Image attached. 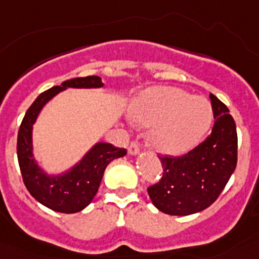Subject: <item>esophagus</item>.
I'll return each instance as SVG.
<instances>
[{
	"label": "esophagus",
	"mask_w": 259,
	"mask_h": 259,
	"mask_svg": "<svg viewBox=\"0 0 259 259\" xmlns=\"http://www.w3.org/2000/svg\"><path fill=\"white\" fill-rule=\"evenodd\" d=\"M139 150H140V145H139V143H137V141H131L130 146H128V153H130L131 155H135L139 153Z\"/></svg>",
	"instance_id": "obj_1"
}]
</instances>
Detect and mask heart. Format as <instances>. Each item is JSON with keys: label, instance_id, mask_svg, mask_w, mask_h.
<instances>
[{"label": "heart", "instance_id": "b5f03b06", "mask_svg": "<svg viewBox=\"0 0 259 259\" xmlns=\"http://www.w3.org/2000/svg\"><path fill=\"white\" fill-rule=\"evenodd\" d=\"M132 116L149 125V143L164 154H182L192 149L212 122L209 100L174 87L146 89L135 101Z\"/></svg>", "mask_w": 259, "mask_h": 259}]
</instances>
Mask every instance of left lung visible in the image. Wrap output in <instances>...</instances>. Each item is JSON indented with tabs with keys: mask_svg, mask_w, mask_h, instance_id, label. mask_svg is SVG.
Listing matches in <instances>:
<instances>
[{
	"mask_svg": "<svg viewBox=\"0 0 259 259\" xmlns=\"http://www.w3.org/2000/svg\"><path fill=\"white\" fill-rule=\"evenodd\" d=\"M214 127L191 152L159 155L162 178L148 187L154 206L168 215H189L209 207L224 189L237 164V132L230 110L210 95Z\"/></svg>",
	"mask_w": 259,
	"mask_h": 259,
	"instance_id": "left-lung-1",
	"label": "left lung"
}]
</instances>
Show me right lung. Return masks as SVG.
I'll return each instance as SVG.
<instances>
[{"instance_id": "obj_1", "label": "right lung", "mask_w": 259, "mask_h": 259, "mask_svg": "<svg viewBox=\"0 0 259 259\" xmlns=\"http://www.w3.org/2000/svg\"><path fill=\"white\" fill-rule=\"evenodd\" d=\"M104 85L100 76L75 77L62 85L53 87L41 93L27 110L18 132L17 153L23 183L31 196L54 211L72 214L88 206L96 196L105 168L110 162L127 154L124 148L98 143L77 166L61 176H48L38 168L32 158V125L40 110L57 93L68 88H100Z\"/></svg>"}]
</instances>
